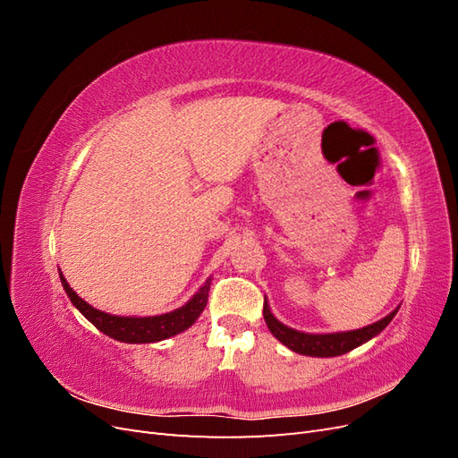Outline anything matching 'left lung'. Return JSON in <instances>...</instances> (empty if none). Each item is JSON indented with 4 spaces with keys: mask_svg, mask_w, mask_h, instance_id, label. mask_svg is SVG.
<instances>
[{
    "mask_svg": "<svg viewBox=\"0 0 458 458\" xmlns=\"http://www.w3.org/2000/svg\"><path fill=\"white\" fill-rule=\"evenodd\" d=\"M397 310L399 306L390 315L380 318V321L367 325L363 328L345 330V332H328V335H311V332H301L283 325L279 318L271 313L267 301L263 303V318H266L271 335L281 344H284L288 350H293L300 355H310V357H338L359 348V345H363L374 336H378L380 332L392 323Z\"/></svg>",
    "mask_w": 458,
    "mask_h": 458,
    "instance_id": "obj_1",
    "label": "left lung"
}]
</instances>
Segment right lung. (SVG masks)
<instances>
[{
    "mask_svg": "<svg viewBox=\"0 0 458 458\" xmlns=\"http://www.w3.org/2000/svg\"><path fill=\"white\" fill-rule=\"evenodd\" d=\"M59 276H61L66 296L72 301V306L84 315L97 330H101L103 335L123 344L160 342L165 338H172L179 335V332H183L189 327L195 325V321L206 308L208 293H210V283H212V276H208L206 283L197 290L195 296H192L187 303H183L182 308H177L170 313L152 315V317H123V315H110L101 310H95L86 300H81L74 293L61 271H59Z\"/></svg>",
    "mask_w": 458,
    "mask_h": 458,
    "instance_id": "add662e5",
    "label": "right lung"
}]
</instances>
